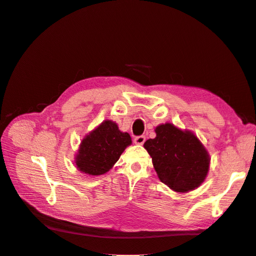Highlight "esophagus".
<instances>
[{
    "label": "esophagus",
    "instance_id": "obj_1",
    "mask_svg": "<svg viewBox=\"0 0 256 256\" xmlns=\"http://www.w3.org/2000/svg\"><path fill=\"white\" fill-rule=\"evenodd\" d=\"M145 140H146V137L145 136H136L135 138H134V142L135 144H137V145H142L144 142H145Z\"/></svg>",
    "mask_w": 256,
    "mask_h": 256
}]
</instances>
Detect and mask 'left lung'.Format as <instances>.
Masks as SVG:
<instances>
[{"label": "left lung", "instance_id": "8db88e82", "mask_svg": "<svg viewBox=\"0 0 256 256\" xmlns=\"http://www.w3.org/2000/svg\"><path fill=\"white\" fill-rule=\"evenodd\" d=\"M156 137L144 147L162 182L176 192L194 190L204 182L210 168V156L190 130H182L172 123L156 128Z\"/></svg>", "mask_w": 256, "mask_h": 256}]
</instances>
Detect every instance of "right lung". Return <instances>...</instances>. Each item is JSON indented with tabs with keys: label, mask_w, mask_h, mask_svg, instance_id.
Masks as SVG:
<instances>
[{
	"label": "right lung",
	"mask_w": 256,
	"mask_h": 256,
	"mask_svg": "<svg viewBox=\"0 0 256 256\" xmlns=\"http://www.w3.org/2000/svg\"><path fill=\"white\" fill-rule=\"evenodd\" d=\"M132 144L128 133H123L116 123L104 120L82 140L76 156L78 171L97 176L107 173Z\"/></svg>",
	"instance_id": "1"
}]
</instances>
